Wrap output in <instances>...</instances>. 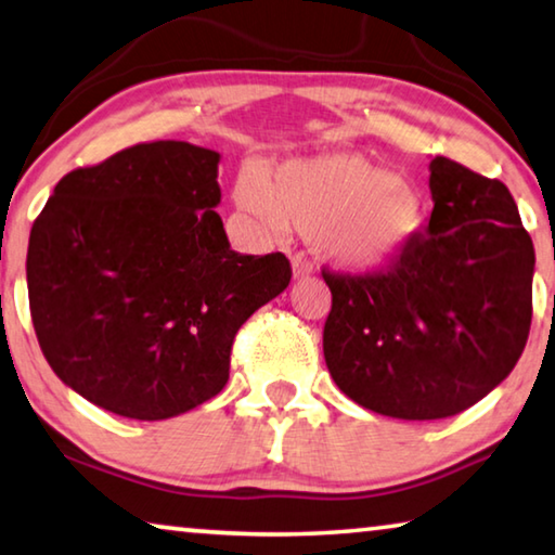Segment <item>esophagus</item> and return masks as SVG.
I'll return each instance as SVG.
<instances>
[{
	"label": "esophagus",
	"instance_id": "obj_1",
	"mask_svg": "<svg viewBox=\"0 0 555 555\" xmlns=\"http://www.w3.org/2000/svg\"><path fill=\"white\" fill-rule=\"evenodd\" d=\"M292 267H294V279H296V281L309 279V276L313 274V263H311L309 259H304V257H294Z\"/></svg>",
	"mask_w": 555,
	"mask_h": 555
}]
</instances>
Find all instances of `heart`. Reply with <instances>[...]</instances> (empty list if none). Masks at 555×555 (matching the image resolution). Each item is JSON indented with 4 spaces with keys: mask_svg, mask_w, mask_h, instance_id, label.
<instances>
[{
    "mask_svg": "<svg viewBox=\"0 0 555 555\" xmlns=\"http://www.w3.org/2000/svg\"><path fill=\"white\" fill-rule=\"evenodd\" d=\"M234 199L281 234L313 236L325 259L348 271L392 263L420 234L425 202L410 182L353 153L292 157L267 172L246 170Z\"/></svg>",
    "mask_w": 555,
    "mask_h": 555,
    "instance_id": "1",
    "label": "heart"
}]
</instances>
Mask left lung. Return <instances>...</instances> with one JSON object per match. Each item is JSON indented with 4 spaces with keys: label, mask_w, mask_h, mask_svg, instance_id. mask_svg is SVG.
I'll use <instances>...</instances> for the list:
<instances>
[{
    "label": "left lung",
    "mask_w": 555,
    "mask_h": 555,
    "mask_svg": "<svg viewBox=\"0 0 555 555\" xmlns=\"http://www.w3.org/2000/svg\"><path fill=\"white\" fill-rule=\"evenodd\" d=\"M433 217L388 269H323L333 306L325 365L360 408L442 420L514 371L531 328L535 254L504 182L437 155Z\"/></svg>",
    "instance_id": "left-lung-1"
}]
</instances>
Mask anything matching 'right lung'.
I'll use <instances>...</instances> for the list:
<instances>
[{
  "label": "right lung",
  "mask_w": 555,
  "mask_h": 555,
  "mask_svg": "<svg viewBox=\"0 0 555 555\" xmlns=\"http://www.w3.org/2000/svg\"><path fill=\"white\" fill-rule=\"evenodd\" d=\"M219 157L182 140L133 145L61 178L31 227L43 358L113 415L155 422L215 398L236 331L292 281L281 251H232Z\"/></svg>",
  "instance_id": "right-lung-1"
}]
</instances>
